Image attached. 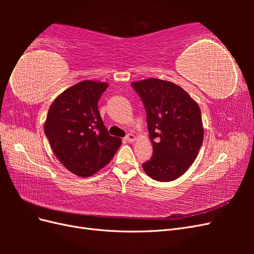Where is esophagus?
Wrapping results in <instances>:
<instances>
[{"mask_svg": "<svg viewBox=\"0 0 254 254\" xmlns=\"http://www.w3.org/2000/svg\"><path fill=\"white\" fill-rule=\"evenodd\" d=\"M135 135L134 134H132V133H128L127 135H126V137H125V140L127 141V142H129V143H131V142H133V141H135Z\"/></svg>", "mask_w": 254, "mask_h": 254, "instance_id": "obj_1", "label": "esophagus"}]
</instances>
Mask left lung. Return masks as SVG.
Returning <instances> with one entry per match:
<instances>
[{
	"instance_id": "left-lung-1",
	"label": "left lung",
	"mask_w": 254,
	"mask_h": 254,
	"mask_svg": "<svg viewBox=\"0 0 254 254\" xmlns=\"http://www.w3.org/2000/svg\"><path fill=\"white\" fill-rule=\"evenodd\" d=\"M146 110L153 155L142 164L150 178L168 182L193 164L203 141L198 104L178 84L158 78L131 83Z\"/></svg>"
}]
</instances>
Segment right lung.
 <instances>
[{
    "label": "right lung",
    "mask_w": 254,
    "mask_h": 254,
    "mask_svg": "<svg viewBox=\"0 0 254 254\" xmlns=\"http://www.w3.org/2000/svg\"><path fill=\"white\" fill-rule=\"evenodd\" d=\"M107 88L108 83L92 80L74 84L53 102L44 124L58 160L83 178L108 164L122 143L108 133L97 108Z\"/></svg>",
    "instance_id": "add662e5"
}]
</instances>
